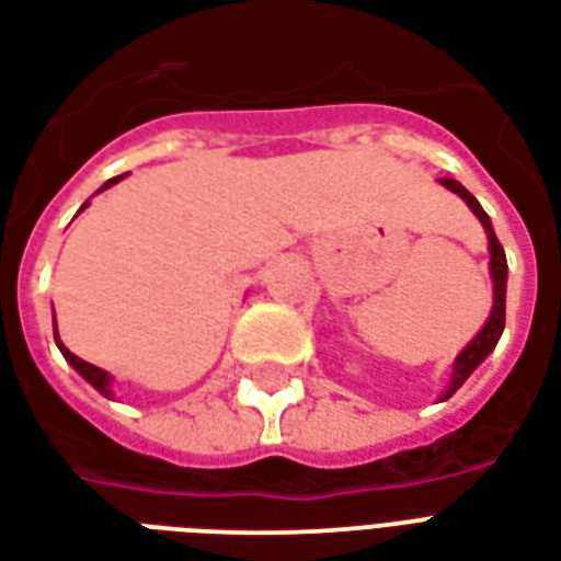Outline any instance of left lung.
I'll use <instances>...</instances> for the list:
<instances>
[{
    "mask_svg": "<svg viewBox=\"0 0 561 561\" xmlns=\"http://www.w3.org/2000/svg\"><path fill=\"white\" fill-rule=\"evenodd\" d=\"M438 184L450 190V193H457L462 202L471 207L480 225H483L485 231V240H489V275H492V312H489V319L480 330H477V336L468 342L466 348L459 351L457 359H454V368H450V380H447L445 392L438 394V401H447L450 394L457 392L459 386L466 383L468 377L474 375V368H480L489 354L494 351V345L501 342V333H503V324H506V275H510V266H506V254H503V245L497 242L494 237V228H492V219H489V213L480 207L474 195L468 193L466 186L454 181V178H438Z\"/></svg>",
    "mask_w": 561,
    "mask_h": 561,
    "instance_id": "8db88e82",
    "label": "left lung"
}]
</instances>
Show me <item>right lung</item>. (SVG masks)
<instances>
[{
  "label": "right lung",
  "mask_w": 561,
  "mask_h": 561,
  "mask_svg": "<svg viewBox=\"0 0 561 561\" xmlns=\"http://www.w3.org/2000/svg\"><path fill=\"white\" fill-rule=\"evenodd\" d=\"M125 175H128V172H125ZM125 175H116V178H111V181H104L102 190H107V186L119 184V181H123ZM102 190H99V193H102ZM87 204H90V202L81 204V210H84ZM81 210H78V213H81ZM51 330H55V345H58L60 354H64V359H67L69 366L76 368L78 375L84 377L87 383L93 386L95 392L104 394V398H114V377L107 375L104 368H99V366H93V363H84V359H81V357H76V354H72V351H69L67 345H64V342H60V336H58V321H55V310H51Z\"/></svg>",
  "instance_id": "right-lung-1"
}]
</instances>
